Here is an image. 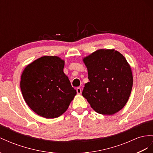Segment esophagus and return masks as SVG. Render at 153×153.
Returning a JSON list of instances; mask_svg holds the SVG:
<instances>
[{"label": "esophagus", "instance_id": "obj_1", "mask_svg": "<svg viewBox=\"0 0 153 153\" xmlns=\"http://www.w3.org/2000/svg\"><path fill=\"white\" fill-rule=\"evenodd\" d=\"M76 91H77V93L78 94H81V92H82V91H81V88H79V87L77 88V89H76Z\"/></svg>", "mask_w": 153, "mask_h": 153}]
</instances>
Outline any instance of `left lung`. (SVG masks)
<instances>
[{
  "mask_svg": "<svg viewBox=\"0 0 153 153\" xmlns=\"http://www.w3.org/2000/svg\"><path fill=\"white\" fill-rule=\"evenodd\" d=\"M89 82L82 95L96 112L112 115L122 109L130 96L133 77L130 65L117 51L100 49L83 59Z\"/></svg>",
  "mask_w": 153,
  "mask_h": 153,
  "instance_id": "8db88e82",
  "label": "left lung"
}]
</instances>
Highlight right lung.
<instances>
[{"label":"right lung","instance_id":"right-lung-1","mask_svg":"<svg viewBox=\"0 0 153 153\" xmlns=\"http://www.w3.org/2000/svg\"><path fill=\"white\" fill-rule=\"evenodd\" d=\"M65 61L43 56L29 64L21 75V89L27 105L45 118H55L67 110L76 95L63 72Z\"/></svg>","mask_w":153,"mask_h":153}]
</instances>
